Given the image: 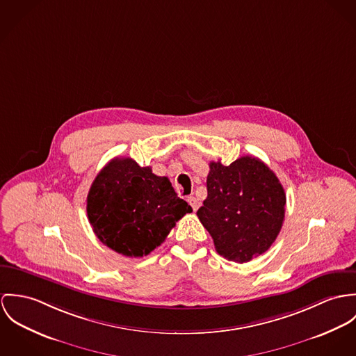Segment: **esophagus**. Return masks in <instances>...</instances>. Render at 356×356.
I'll use <instances>...</instances> for the list:
<instances>
[{
	"label": "esophagus",
	"instance_id": "esophagus-1",
	"mask_svg": "<svg viewBox=\"0 0 356 356\" xmlns=\"http://www.w3.org/2000/svg\"><path fill=\"white\" fill-rule=\"evenodd\" d=\"M187 202H188V203H190V206H191V207H193V210H194V211H197V206H199V204H197V197H187Z\"/></svg>",
	"mask_w": 356,
	"mask_h": 356
}]
</instances>
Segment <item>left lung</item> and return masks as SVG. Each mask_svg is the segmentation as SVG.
Wrapping results in <instances>:
<instances>
[{
    "label": "left lung",
    "instance_id": "1",
    "mask_svg": "<svg viewBox=\"0 0 356 356\" xmlns=\"http://www.w3.org/2000/svg\"><path fill=\"white\" fill-rule=\"evenodd\" d=\"M207 197L197 211L216 251L237 264L264 254L278 236L285 217V193L270 168L255 157L225 166L210 162Z\"/></svg>",
    "mask_w": 356,
    "mask_h": 356
}]
</instances>
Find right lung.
Returning <instances> with one entry per match:
<instances>
[{"instance_id": "1", "label": "right lung", "mask_w": 356, "mask_h": 356, "mask_svg": "<svg viewBox=\"0 0 356 356\" xmlns=\"http://www.w3.org/2000/svg\"><path fill=\"white\" fill-rule=\"evenodd\" d=\"M87 216L94 234L125 257L150 254L176 222L191 213L165 176L132 159H113L97 175L87 195Z\"/></svg>"}]
</instances>
